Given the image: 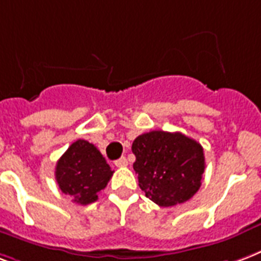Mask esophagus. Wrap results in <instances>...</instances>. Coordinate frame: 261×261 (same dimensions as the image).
Listing matches in <instances>:
<instances>
[{
	"label": "esophagus",
	"instance_id": "1",
	"mask_svg": "<svg viewBox=\"0 0 261 261\" xmlns=\"http://www.w3.org/2000/svg\"><path fill=\"white\" fill-rule=\"evenodd\" d=\"M127 163H128V162H127V159H125L124 156H123V158H120V159H117L115 162V165L117 166V167H124V166H127Z\"/></svg>",
	"mask_w": 261,
	"mask_h": 261
}]
</instances>
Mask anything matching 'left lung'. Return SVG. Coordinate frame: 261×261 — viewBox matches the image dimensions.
<instances>
[{
  "instance_id": "8db88e82",
  "label": "left lung",
  "mask_w": 261,
  "mask_h": 261,
  "mask_svg": "<svg viewBox=\"0 0 261 261\" xmlns=\"http://www.w3.org/2000/svg\"><path fill=\"white\" fill-rule=\"evenodd\" d=\"M140 188L152 202L169 207L184 203L202 185L203 148L181 133L149 131L133 142Z\"/></svg>"
}]
</instances>
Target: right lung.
Here are the masks:
<instances>
[{
  "mask_svg": "<svg viewBox=\"0 0 261 261\" xmlns=\"http://www.w3.org/2000/svg\"><path fill=\"white\" fill-rule=\"evenodd\" d=\"M112 175L111 166L101 152L86 140L73 142L55 167L59 190L80 204L95 202Z\"/></svg>",
  "mask_w": 261,
  "mask_h": 261,
  "instance_id": "add662e5",
  "label": "right lung"
}]
</instances>
